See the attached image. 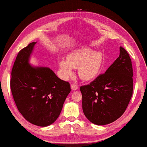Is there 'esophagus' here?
<instances>
[{"label": "esophagus", "mask_w": 147, "mask_h": 147, "mask_svg": "<svg viewBox=\"0 0 147 147\" xmlns=\"http://www.w3.org/2000/svg\"><path fill=\"white\" fill-rule=\"evenodd\" d=\"M71 88L72 90H73V91H75V90H76L78 89V86L76 85H74V84H71Z\"/></svg>", "instance_id": "34e87169"}]
</instances>
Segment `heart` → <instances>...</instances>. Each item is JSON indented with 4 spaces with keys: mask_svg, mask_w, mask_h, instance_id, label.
I'll use <instances>...</instances> for the list:
<instances>
[{
    "mask_svg": "<svg viewBox=\"0 0 147 147\" xmlns=\"http://www.w3.org/2000/svg\"><path fill=\"white\" fill-rule=\"evenodd\" d=\"M104 56L100 51H93L86 47L74 49L69 53L67 59L59 61L61 74L67 79L74 74V68H78V74L83 80L90 81L96 78L100 73Z\"/></svg>",
    "mask_w": 147,
    "mask_h": 147,
    "instance_id": "1",
    "label": "heart"
}]
</instances>
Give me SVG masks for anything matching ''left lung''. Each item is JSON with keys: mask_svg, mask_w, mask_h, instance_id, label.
Returning a JSON list of instances; mask_svg holds the SVG:
<instances>
[{"mask_svg": "<svg viewBox=\"0 0 147 147\" xmlns=\"http://www.w3.org/2000/svg\"><path fill=\"white\" fill-rule=\"evenodd\" d=\"M119 56L105 73L80 87L83 113L91 123L106 125L125 112L133 94V68L128 53L120 47Z\"/></svg>", "mask_w": 147, "mask_h": 147, "instance_id": "left-lung-1", "label": "left lung"}]
</instances>
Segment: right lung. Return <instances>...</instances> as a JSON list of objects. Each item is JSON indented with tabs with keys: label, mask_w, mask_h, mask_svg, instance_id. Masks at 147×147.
<instances>
[{
	"label": "right lung",
	"mask_w": 147,
	"mask_h": 147,
	"mask_svg": "<svg viewBox=\"0 0 147 147\" xmlns=\"http://www.w3.org/2000/svg\"><path fill=\"white\" fill-rule=\"evenodd\" d=\"M36 43H30L18 53L11 72V89L24 119L35 125L46 127L57 120L71 87L49 67L31 65Z\"/></svg>",
	"instance_id": "obj_1"
}]
</instances>
